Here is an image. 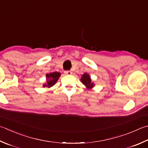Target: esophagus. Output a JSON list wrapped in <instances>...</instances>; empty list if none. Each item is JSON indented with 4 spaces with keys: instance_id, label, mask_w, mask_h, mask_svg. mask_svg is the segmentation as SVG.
<instances>
[{
    "instance_id": "esophagus-1",
    "label": "esophagus",
    "mask_w": 148,
    "mask_h": 148,
    "mask_svg": "<svg viewBox=\"0 0 148 148\" xmlns=\"http://www.w3.org/2000/svg\"><path fill=\"white\" fill-rule=\"evenodd\" d=\"M65 74L66 75H71L72 74V72L71 71H65Z\"/></svg>"
}]
</instances>
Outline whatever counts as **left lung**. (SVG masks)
Segmentation results:
<instances>
[{
  "mask_svg": "<svg viewBox=\"0 0 148 148\" xmlns=\"http://www.w3.org/2000/svg\"><path fill=\"white\" fill-rule=\"evenodd\" d=\"M80 81L86 86V88L88 89H91L95 86L94 82H92L90 76L87 73H84L83 75H82Z\"/></svg>",
  "mask_w": 148,
  "mask_h": 148,
  "instance_id": "8db88e82",
  "label": "left lung"
}]
</instances>
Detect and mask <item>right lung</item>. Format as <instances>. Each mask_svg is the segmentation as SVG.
Listing matches in <instances>:
<instances>
[{"instance_id": "obj_1", "label": "right lung", "mask_w": 148, "mask_h": 148, "mask_svg": "<svg viewBox=\"0 0 148 148\" xmlns=\"http://www.w3.org/2000/svg\"><path fill=\"white\" fill-rule=\"evenodd\" d=\"M61 76L58 72H53L50 74H46V82L43 85V87L51 88L56 83Z\"/></svg>"}]
</instances>
